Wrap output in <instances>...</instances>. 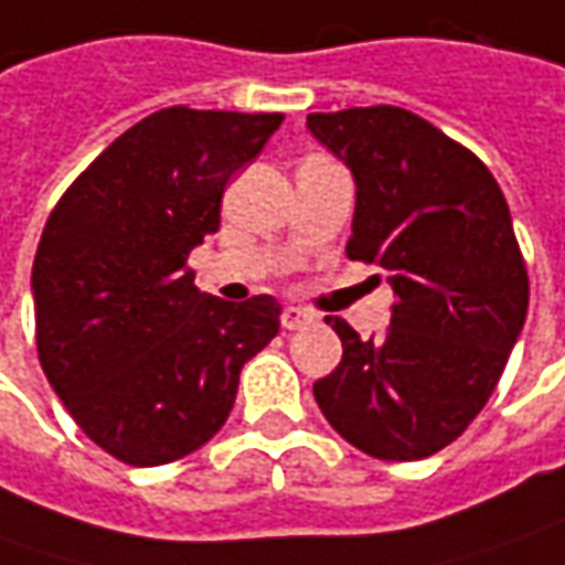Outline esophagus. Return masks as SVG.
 I'll return each instance as SVG.
<instances>
[{
    "mask_svg": "<svg viewBox=\"0 0 565 565\" xmlns=\"http://www.w3.org/2000/svg\"><path fill=\"white\" fill-rule=\"evenodd\" d=\"M311 320L315 317L308 315V311H301V308H286L282 311V330H305Z\"/></svg>",
    "mask_w": 565,
    "mask_h": 565,
    "instance_id": "1",
    "label": "esophagus"
}]
</instances>
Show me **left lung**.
Segmentation results:
<instances>
[{"label": "left lung", "mask_w": 565, "mask_h": 565, "mask_svg": "<svg viewBox=\"0 0 565 565\" xmlns=\"http://www.w3.org/2000/svg\"><path fill=\"white\" fill-rule=\"evenodd\" d=\"M355 179L349 260L377 264L396 295L383 337L342 317V361L315 383L342 440L386 462L449 446L490 399L529 315V273L490 169L399 106L308 116Z\"/></svg>", "instance_id": "1"}]
</instances>
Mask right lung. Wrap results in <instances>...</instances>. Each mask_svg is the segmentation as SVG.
I'll return each mask as SVG.
<instances>
[{
  "instance_id": "obj_1",
  "label": "right lung",
  "mask_w": 565,
  "mask_h": 565,
  "mask_svg": "<svg viewBox=\"0 0 565 565\" xmlns=\"http://www.w3.org/2000/svg\"><path fill=\"white\" fill-rule=\"evenodd\" d=\"M279 125V113L160 109L109 143L46 220L31 273L40 364L77 427L128 466L204 446L245 361L279 333L273 295L223 301L185 267L220 228L228 179Z\"/></svg>"
}]
</instances>
